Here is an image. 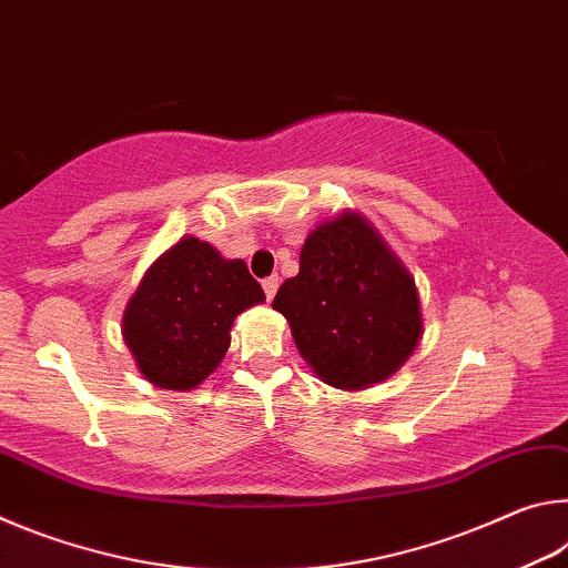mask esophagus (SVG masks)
<instances>
[{"mask_svg": "<svg viewBox=\"0 0 568 568\" xmlns=\"http://www.w3.org/2000/svg\"><path fill=\"white\" fill-rule=\"evenodd\" d=\"M277 285H281V277H277V275H271V277H265V281H263V291H265L267 301H273V297H275Z\"/></svg>", "mask_w": 568, "mask_h": 568, "instance_id": "obj_1", "label": "esophagus"}]
</instances>
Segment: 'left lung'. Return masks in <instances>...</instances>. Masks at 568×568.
<instances>
[{
	"label": "left lung",
	"instance_id": "1",
	"mask_svg": "<svg viewBox=\"0 0 568 568\" xmlns=\"http://www.w3.org/2000/svg\"><path fill=\"white\" fill-rule=\"evenodd\" d=\"M273 307L323 383L365 390L403 368L423 335L418 287L368 217L343 210L307 233Z\"/></svg>",
	"mask_w": 568,
	"mask_h": 568
}]
</instances>
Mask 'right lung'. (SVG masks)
Returning a JSON list of instances; mask_svg holds the SVG:
<instances>
[{
    "mask_svg": "<svg viewBox=\"0 0 568 568\" xmlns=\"http://www.w3.org/2000/svg\"><path fill=\"white\" fill-rule=\"evenodd\" d=\"M265 301L245 261H227L195 235L158 255L122 313V338L142 376L192 390L223 363L240 313Z\"/></svg>",
    "mask_w": 568,
    "mask_h": 568,
    "instance_id": "1",
    "label": "right lung"
}]
</instances>
